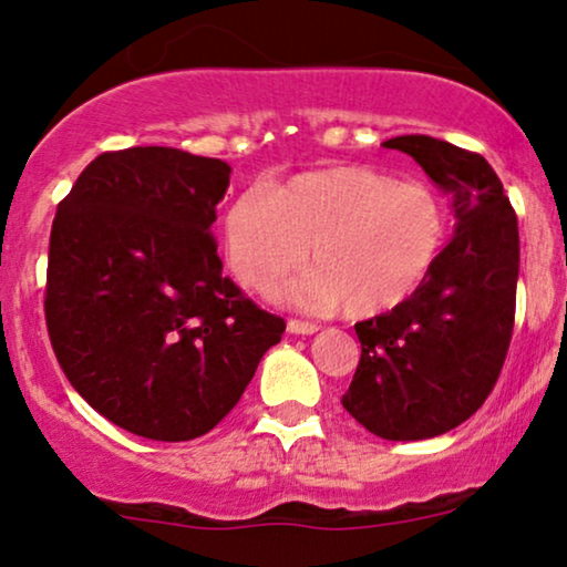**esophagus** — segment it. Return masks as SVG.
I'll use <instances>...</instances> for the list:
<instances>
[{"label": "esophagus", "instance_id": "34e87169", "mask_svg": "<svg viewBox=\"0 0 567 567\" xmlns=\"http://www.w3.org/2000/svg\"><path fill=\"white\" fill-rule=\"evenodd\" d=\"M286 330L293 332V336H312L320 328H317L315 322H305V320H289L286 322Z\"/></svg>", "mask_w": 567, "mask_h": 567}]
</instances>
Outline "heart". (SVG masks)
<instances>
[{
    "label": "heart",
    "mask_w": 567,
    "mask_h": 567,
    "mask_svg": "<svg viewBox=\"0 0 567 567\" xmlns=\"http://www.w3.org/2000/svg\"><path fill=\"white\" fill-rule=\"evenodd\" d=\"M446 235L449 208L439 190L371 167L317 169L276 190L252 185L224 219L227 260L239 284L266 293L309 255L315 266L281 297L309 312L346 305L353 317L413 297Z\"/></svg>",
    "instance_id": "b5f03b06"
}]
</instances>
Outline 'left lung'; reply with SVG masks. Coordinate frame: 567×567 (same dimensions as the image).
Masks as SVG:
<instances>
[{"mask_svg": "<svg viewBox=\"0 0 567 567\" xmlns=\"http://www.w3.org/2000/svg\"><path fill=\"white\" fill-rule=\"evenodd\" d=\"M384 146L452 196L456 229L413 297L355 322L361 361L340 402L374 436L417 441L475 415L498 382L514 332L518 224L480 154L423 134Z\"/></svg>", "mask_w": 567, "mask_h": 567, "instance_id": "8db88e82", "label": "left lung"}]
</instances>
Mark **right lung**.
<instances>
[{
	"label": "right lung",
	"mask_w": 567,
	"mask_h": 567,
	"mask_svg": "<svg viewBox=\"0 0 567 567\" xmlns=\"http://www.w3.org/2000/svg\"><path fill=\"white\" fill-rule=\"evenodd\" d=\"M229 173L173 146H131L92 159L56 208L53 353L74 390L136 436H204L286 330L221 276L212 224Z\"/></svg>",
	"instance_id": "add662e5"
}]
</instances>
